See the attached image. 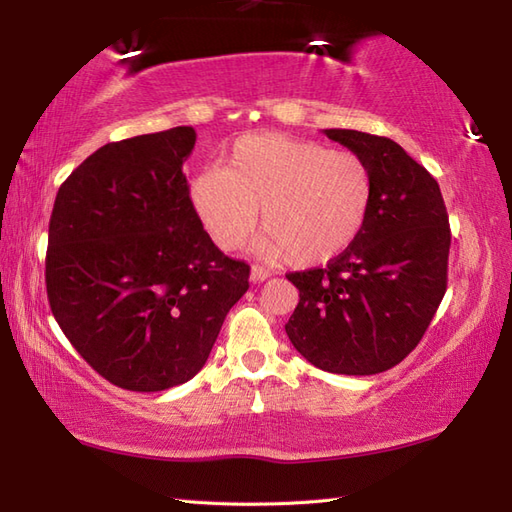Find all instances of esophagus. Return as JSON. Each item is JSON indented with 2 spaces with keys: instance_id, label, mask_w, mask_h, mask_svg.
Listing matches in <instances>:
<instances>
[{
  "instance_id": "obj_1",
  "label": "esophagus",
  "mask_w": 512,
  "mask_h": 512,
  "mask_svg": "<svg viewBox=\"0 0 512 512\" xmlns=\"http://www.w3.org/2000/svg\"><path fill=\"white\" fill-rule=\"evenodd\" d=\"M270 275V270L268 268H264V266H253L250 268V281H253V284H259V281H266Z\"/></svg>"
}]
</instances>
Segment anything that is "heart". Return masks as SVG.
I'll use <instances>...</instances> for the list:
<instances>
[{"mask_svg": "<svg viewBox=\"0 0 512 512\" xmlns=\"http://www.w3.org/2000/svg\"><path fill=\"white\" fill-rule=\"evenodd\" d=\"M189 198L213 242L233 250L255 231L262 206V257L319 266L343 255L374 202V173L363 156L281 134L239 138L224 169L204 167Z\"/></svg>", "mask_w": 512, "mask_h": 512, "instance_id": "obj_1", "label": "heart"}]
</instances>
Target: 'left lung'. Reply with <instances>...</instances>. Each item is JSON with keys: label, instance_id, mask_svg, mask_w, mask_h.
I'll return each mask as SVG.
<instances>
[{"label": "left lung", "instance_id": "left-lung-1", "mask_svg": "<svg viewBox=\"0 0 512 512\" xmlns=\"http://www.w3.org/2000/svg\"><path fill=\"white\" fill-rule=\"evenodd\" d=\"M323 134L367 160L374 202L343 255L286 275L299 290L286 334L323 372L372 376L420 343L447 292L449 215L436 178L394 140L356 129Z\"/></svg>", "mask_w": 512, "mask_h": 512}]
</instances>
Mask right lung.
<instances>
[{
	"instance_id": "obj_1",
	"label": "right lung",
	"mask_w": 512,
	"mask_h": 512,
	"mask_svg": "<svg viewBox=\"0 0 512 512\" xmlns=\"http://www.w3.org/2000/svg\"><path fill=\"white\" fill-rule=\"evenodd\" d=\"M193 127L107 143L65 180L50 217L46 288L59 328L129 391L187 383L204 367L250 266L226 257L189 198Z\"/></svg>"
}]
</instances>
